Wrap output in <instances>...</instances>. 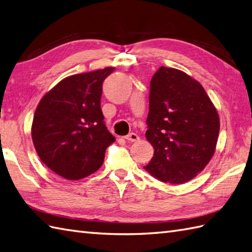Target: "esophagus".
<instances>
[{
	"label": "esophagus",
	"instance_id": "obj_1",
	"mask_svg": "<svg viewBox=\"0 0 252 252\" xmlns=\"http://www.w3.org/2000/svg\"><path fill=\"white\" fill-rule=\"evenodd\" d=\"M125 139H126L127 141H129V142H136V141L139 140V136L137 135V133H135V132H131V133H129V135H127L125 137Z\"/></svg>",
	"mask_w": 252,
	"mask_h": 252
}]
</instances>
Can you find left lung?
<instances>
[{"label": "left lung", "mask_w": 252, "mask_h": 252, "mask_svg": "<svg viewBox=\"0 0 252 252\" xmlns=\"http://www.w3.org/2000/svg\"><path fill=\"white\" fill-rule=\"evenodd\" d=\"M145 138L154 155L144 166L161 182L182 184L215 154L220 120L200 83L183 71L160 66L150 84Z\"/></svg>", "instance_id": "1"}]
</instances>
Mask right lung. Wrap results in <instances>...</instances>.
<instances>
[{
  "label": "right lung",
  "mask_w": 252,
  "mask_h": 252,
  "mask_svg": "<svg viewBox=\"0 0 252 252\" xmlns=\"http://www.w3.org/2000/svg\"><path fill=\"white\" fill-rule=\"evenodd\" d=\"M113 66L65 77L38 102L31 136L38 158L68 180H80L103 164L115 138L100 108L102 83Z\"/></svg>",
  "instance_id": "obj_1"
}]
</instances>
